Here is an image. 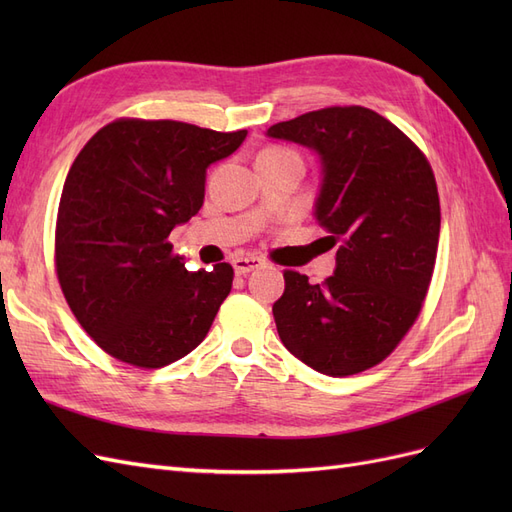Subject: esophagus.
Here are the masks:
<instances>
[{"label": "esophagus", "mask_w": 512, "mask_h": 512, "mask_svg": "<svg viewBox=\"0 0 512 512\" xmlns=\"http://www.w3.org/2000/svg\"><path fill=\"white\" fill-rule=\"evenodd\" d=\"M262 265H265V262H262V258H258V256H237L235 260H232V267H235V271L239 275H247Z\"/></svg>", "instance_id": "obj_1"}]
</instances>
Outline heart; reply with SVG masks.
<instances>
[{
  "label": "heart",
  "mask_w": 512,
  "mask_h": 512,
  "mask_svg": "<svg viewBox=\"0 0 512 512\" xmlns=\"http://www.w3.org/2000/svg\"><path fill=\"white\" fill-rule=\"evenodd\" d=\"M290 149H282V147H271V149H265L262 153H286Z\"/></svg>",
  "instance_id": "b5f03b06"
}]
</instances>
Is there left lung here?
Returning <instances> with one entry per match:
<instances>
[{
    "label": "left lung",
    "mask_w": 512,
    "mask_h": 512,
    "mask_svg": "<svg viewBox=\"0 0 512 512\" xmlns=\"http://www.w3.org/2000/svg\"><path fill=\"white\" fill-rule=\"evenodd\" d=\"M267 134L318 151L316 222L337 245L335 273L322 284L284 271L277 333L320 374H359L399 346L423 309L440 239L436 177L425 153L365 106L320 108Z\"/></svg>",
    "instance_id": "left-lung-1"
}]
</instances>
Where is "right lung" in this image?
<instances>
[{
  "mask_svg": "<svg viewBox=\"0 0 512 512\" xmlns=\"http://www.w3.org/2000/svg\"><path fill=\"white\" fill-rule=\"evenodd\" d=\"M245 136L121 117L72 162L57 211L55 271L74 318L113 359L158 369L207 337L235 271L228 262L188 271L168 235L203 207L207 166Z\"/></svg>",
  "mask_w": 512,
  "mask_h": 512,
  "instance_id": "right-lung-1",
  "label": "right lung"
}]
</instances>
